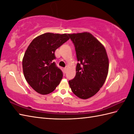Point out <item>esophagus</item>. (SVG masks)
<instances>
[{
	"instance_id": "obj_1",
	"label": "esophagus",
	"mask_w": 134,
	"mask_h": 134,
	"mask_svg": "<svg viewBox=\"0 0 134 134\" xmlns=\"http://www.w3.org/2000/svg\"><path fill=\"white\" fill-rule=\"evenodd\" d=\"M66 71H67V67L64 68V69H63V71H64V73L66 72Z\"/></svg>"
}]
</instances>
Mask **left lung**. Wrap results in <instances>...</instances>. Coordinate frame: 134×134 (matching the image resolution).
Returning <instances> with one entry per match:
<instances>
[{
	"instance_id": "obj_1",
	"label": "left lung",
	"mask_w": 134,
	"mask_h": 134,
	"mask_svg": "<svg viewBox=\"0 0 134 134\" xmlns=\"http://www.w3.org/2000/svg\"><path fill=\"white\" fill-rule=\"evenodd\" d=\"M75 47L76 75L69 83L72 92L79 98L87 99L95 95L107 77L109 60L104 47L87 32L69 34Z\"/></svg>"
}]
</instances>
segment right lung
I'll return each mask as SVG.
<instances>
[{
	"label": "right lung",
	"instance_id": "1",
	"mask_svg": "<svg viewBox=\"0 0 134 134\" xmlns=\"http://www.w3.org/2000/svg\"><path fill=\"white\" fill-rule=\"evenodd\" d=\"M69 39L68 34L46 33L37 37L27 47L22 67L25 79L36 92L48 94L60 83L63 72L53 62L55 52Z\"/></svg>",
	"mask_w": 134,
	"mask_h": 134
}]
</instances>
